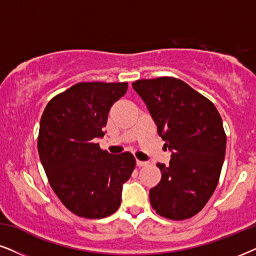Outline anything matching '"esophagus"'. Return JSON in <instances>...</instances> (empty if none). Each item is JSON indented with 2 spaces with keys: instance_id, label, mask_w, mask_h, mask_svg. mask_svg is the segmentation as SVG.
I'll list each match as a JSON object with an SVG mask.
<instances>
[{
  "instance_id": "34e87169",
  "label": "esophagus",
  "mask_w": 256,
  "mask_h": 256,
  "mask_svg": "<svg viewBox=\"0 0 256 256\" xmlns=\"http://www.w3.org/2000/svg\"><path fill=\"white\" fill-rule=\"evenodd\" d=\"M136 164H137V166H145L148 164V162H143V160H136Z\"/></svg>"
}]
</instances>
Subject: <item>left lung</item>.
Returning a JSON list of instances; mask_svg holds the SVG:
<instances>
[{"label":"left lung","instance_id":"8db88e82","mask_svg":"<svg viewBox=\"0 0 256 256\" xmlns=\"http://www.w3.org/2000/svg\"><path fill=\"white\" fill-rule=\"evenodd\" d=\"M132 87L171 151L169 166L157 164L162 178L150 190L151 206L169 220L192 218L220 180L227 142L221 116L209 99L176 78L142 79Z\"/></svg>","mask_w":256,"mask_h":256}]
</instances>
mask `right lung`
<instances>
[{"mask_svg":"<svg viewBox=\"0 0 256 256\" xmlns=\"http://www.w3.org/2000/svg\"><path fill=\"white\" fill-rule=\"evenodd\" d=\"M128 82H79L54 96L40 120L38 150L52 189L73 214L102 218L117 212L136 160L111 154L94 139L105 134L111 106Z\"/></svg>","mask_w":256,"mask_h":256,"instance_id":"1","label":"right lung"}]
</instances>
